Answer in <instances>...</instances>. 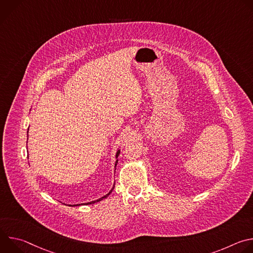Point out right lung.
Wrapping results in <instances>:
<instances>
[{
    "label": "right lung",
    "mask_w": 253,
    "mask_h": 253,
    "mask_svg": "<svg viewBox=\"0 0 253 253\" xmlns=\"http://www.w3.org/2000/svg\"><path fill=\"white\" fill-rule=\"evenodd\" d=\"M28 132H29V128H28ZM119 154H120V149H118L117 150V152H116V155H115V157H116V161H115V170H116V166H117V163H118V156H119ZM114 186L115 185H113V187H112V189L108 192L106 195H104V196H102L101 198H98L97 200H93V201H90V202H87V203H79V204H68V206H72V207H77V206H81V205H90V204H94V203H97V202H99V201H101V200H103V199H105V198H107L108 196H109L110 194H111V192L113 191V189H114Z\"/></svg>",
    "instance_id": "right-lung-1"
}]
</instances>
